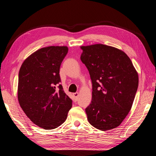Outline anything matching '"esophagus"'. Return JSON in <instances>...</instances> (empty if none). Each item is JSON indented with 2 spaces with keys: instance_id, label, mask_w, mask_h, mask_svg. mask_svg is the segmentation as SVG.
<instances>
[{
  "instance_id": "obj_1",
  "label": "esophagus",
  "mask_w": 156,
  "mask_h": 156,
  "mask_svg": "<svg viewBox=\"0 0 156 156\" xmlns=\"http://www.w3.org/2000/svg\"><path fill=\"white\" fill-rule=\"evenodd\" d=\"M73 97H74V100H75V101H76L77 100L78 97H79V93H78V92L73 93Z\"/></svg>"
}]
</instances>
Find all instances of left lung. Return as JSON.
<instances>
[{"label":"left lung","instance_id":"obj_1","mask_svg":"<svg viewBox=\"0 0 156 156\" xmlns=\"http://www.w3.org/2000/svg\"><path fill=\"white\" fill-rule=\"evenodd\" d=\"M81 48V60L92 84V101L85 108L88 120L101 131L115 128L133 105L139 85L137 72L121 50L103 44Z\"/></svg>","mask_w":156,"mask_h":156}]
</instances>
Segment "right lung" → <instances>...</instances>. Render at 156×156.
<instances>
[{
	"mask_svg": "<svg viewBox=\"0 0 156 156\" xmlns=\"http://www.w3.org/2000/svg\"><path fill=\"white\" fill-rule=\"evenodd\" d=\"M68 52L66 46L41 48L23 62L19 72L20 105L33 123L45 129L62 125L72 107L59 84L60 67Z\"/></svg>",
	"mask_w": 156,
	"mask_h": 156,
	"instance_id": "add662e5",
	"label": "right lung"
}]
</instances>
